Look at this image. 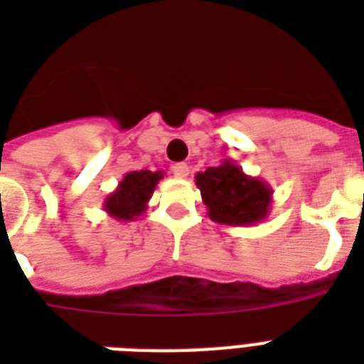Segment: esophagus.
<instances>
[{
    "mask_svg": "<svg viewBox=\"0 0 364 364\" xmlns=\"http://www.w3.org/2000/svg\"><path fill=\"white\" fill-rule=\"evenodd\" d=\"M188 166L185 164V162H177V164L171 166V173L176 177H179V179H185V177L188 176Z\"/></svg>",
    "mask_w": 364,
    "mask_h": 364,
    "instance_id": "34e87169",
    "label": "esophagus"
}]
</instances>
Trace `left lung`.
<instances>
[{
    "label": "left lung",
    "instance_id": "8db88e82",
    "mask_svg": "<svg viewBox=\"0 0 364 364\" xmlns=\"http://www.w3.org/2000/svg\"><path fill=\"white\" fill-rule=\"evenodd\" d=\"M196 187L211 221L232 227H251L270 215L272 187L247 176L234 160L196 173Z\"/></svg>",
    "mask_w": 364,
    "mask_h": 364
}]
</instances>
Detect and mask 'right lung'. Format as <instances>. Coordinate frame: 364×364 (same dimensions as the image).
<instances>
[{
	"label": "right lung",
	"mask_w": 364,
	"mask_h": 364,
	"mask_svg": "<svg viewBox=\"0 0 364 364\" xmlns=\"http://www.w3.org/2000/svg\"><path fill=\"white\" fill-rule=\"evenodd\" d=\"M160 179H164V171L160 170L128 171L115 191L104 200V211L117 221H136L147 210L149 200Z\"/></svg>",
	"instance_id": "right-lung-1"
}]
</instances>
